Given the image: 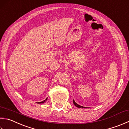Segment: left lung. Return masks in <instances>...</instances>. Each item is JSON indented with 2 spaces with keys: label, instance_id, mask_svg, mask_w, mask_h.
Wrapping results in <instances>:
<instances>
[{
  "label": "left lung",
  "instance_id": "8db88e82",
  "mask_svg": "<svg viewBox=\"0 0 129 129\" xmlns=\"http://www.w3.org/2000/svg\"><path fill=\"white\" fill-rule=\"evenodd\" d=\"M73 103H74V105L75 106L77 107H78V108H85V107H83V106H80V105H78L77 103L74 101V100H73Z\"/></svg>",
  "mask_w": 129,
  "mask_h": 129
}]
</instances>
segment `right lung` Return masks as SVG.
I'll list each match as a JSON object with an SVG mask.
<instances>
[{"label": "right lung", "instance_id": "add662e5", "mask_svg": "<svg viewBox=\"0 0 129 129\" xmlns=\"http://www.w3.org/2000/svg\"><path fill=\"white\" fill-rule=\"evenodd\" d=\"M47 98H46V100H44V101H42V102H38V103H44L45 101H46L47 100Z\"/></svg>", "mask_w": 129, "mask_h": 129}]
</instances>
